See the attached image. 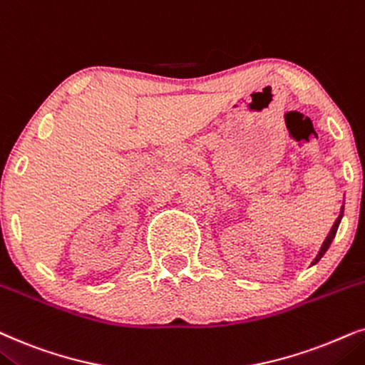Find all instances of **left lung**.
<instances>
[{
    "label": "left lung",
    "mask_w": 365,
    "mask_h": 365,
    "mask_svg": "<svg viewBox=\"0 0 365 365\" xmlns=\"http://www.w3.org/2000/svg\"><path fill=\"white\" fill-rule=\"evenodd\" d=\"M342 215H344V205H342V208H341V215L337 217V220H335V223H334V225H332V228H330V232H329L327 239H325V242H324V244H322V247H320L319 254H317V257H315V260L312 262V265H314V264H317V262H319L320 259H322L324 254H325V252H327V249H329V247H330V244H332V240H334L335 233H337L339 223H341V220H342Z\"/></svg>",
    "instance_id": "obj_1"
}]
</instances>
